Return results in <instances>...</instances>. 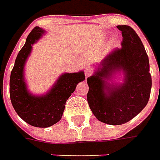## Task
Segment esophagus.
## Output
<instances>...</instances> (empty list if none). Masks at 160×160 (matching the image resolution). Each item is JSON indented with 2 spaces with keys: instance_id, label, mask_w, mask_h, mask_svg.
Masks as SVG:
<instances>
[{
  "instance_id": "1",
  "label": "esophagus",
  "mask_w": 160,
  "mask_h": 160,
  "mask_svg": "<svg viewBox=\"0 0 160 160\" xmlns=\"http://www.w3.org/2000/svg\"><path fill=\"white\" fill-rule=\"evenodd\" d=\"M92 69H91L90 68H86L84 69V75H85V78L89 77L90 76L92 75Z\"/></svg>"
}]
</instances>
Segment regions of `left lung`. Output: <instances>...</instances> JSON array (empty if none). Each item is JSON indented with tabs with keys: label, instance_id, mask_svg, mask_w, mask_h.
Returning a JSON list of instances; mask_svg holds the SVG:
<instances>
[{
	"label": "left lung",
	"instance_id": "1",
	"mask_svg": "<svg viewBox=\"0 0 160 160\" xmlns=\"http://www.w3.org/2000/svg\"><path fill=\"white\" fill-rule=\"evenodd\" d=\"M117 28L122 33V47L108 53L98 71L87 78L91 110L97 119L113 126L125 124L137 116L149 102L151 89L149 58L142 40L131 27ZM116 70L125 72V83L111 88L105 80Z\"/></svg>",
	"mask_w": 160,
	"mask_h": 160
}]
</instances>
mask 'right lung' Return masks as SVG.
<instances>
[{
    "mask_svg": "<svg viewBox=\"0 0 160 160\" xmlns=\"http://www.w3.org/2000/svg\"><path fill=\"white\" fill-rule=\"evenodd\" d=\"M43 30L35 27L28 34L25 45L19 51L9 78V96L17 114L25 122L35 127H49L58 123L64 112L67 100L75 92L77 84L84 80L83 72L64 74L58 78L46 95L33 96L27 90L23 78L24 65L32 46Z\"/></svg>",
    "mask_w": 160,
    "mask_h": 160,
    "instance_id": "add662e5",
    "label": "right lung"
}]
</instances>
